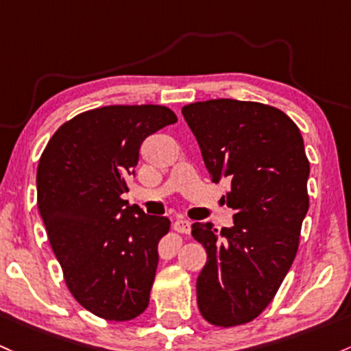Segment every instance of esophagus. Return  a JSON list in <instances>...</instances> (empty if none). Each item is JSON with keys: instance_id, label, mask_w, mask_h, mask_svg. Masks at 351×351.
<instances>
[{"instance_id": "34e87169", "label": "esophagus", "mask_w": 351, "mask_h": 351, "mask_svg": "<svg viewBox=\"0 0 351 351\" xmlns=\"http://www.w3.org/2000/svg\"><path fill=\"white\" fill-rule=\"evenodd\" d=\"M173 230L178 233L188 234L191 232V223L188 221L186 218H178V219H175V223H173Z\"/></svg>"}]
</instances>
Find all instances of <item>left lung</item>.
Listing matches in <instances>:
<instances>
[{
    "mask_svg": "<svg viewBox=\"0 0 351 351\" xmlns=\"http://www.w3.org/2000/svg\"><path fill=\"white\" fill-rule=\"evenodd\" d=\"M182 113L211 182L230 180L223 198L234 211L221 232L191 225L208 255L196 280L198 308L211 325H243L269 305L296 256L308 211L305 145L298 126L263 103L210 99Z\"/></svg>",
    "mask_w": 351,
    "mask_h": 351,
    "instance_id": "8db88e82",
    "label": "left lung"
}]
</instances>
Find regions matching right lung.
Returning a JSON list of instances; mask_svg holds the SVG:
<instances>
[{
	"label": "right lung",
	"mask_w": 351,
	"mask_h": 351,
	"mask_svg": "<svg viewBox=\"0 0 351 351\" xmlns=\"http://www.w3.org/2000/svg\"><path fill=\"white\" fill-rule=\"evenodd\" d=\"M178 121L167 106H103L61 125L36 171L38 208L68 290L99 318L126 322L149 303L167 217L121 198L145 138Z\"/></svg>",
	"instance_id": "add662e5"
}]
</instances>
